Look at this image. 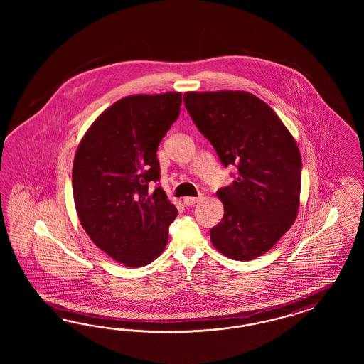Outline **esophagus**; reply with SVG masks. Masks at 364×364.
<instances>
[{"label": "esophagus", "instance_id": "1", "mask_svg": "<svg viewBox=\"0 0 364 364\" xmlns=\"http://www.w3.org/2000/svg\"><path fill=\"white\" fill-rule=\"evenodd\" d=\"M198 198H184V204L188 205V207H191V205H193V204H196L198 201Z\"/></svg>", "mask_w": 364, "mask_h": 364}]
</instances>
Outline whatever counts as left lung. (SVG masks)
I'll list each match as a JSON object with an SVG mask.
<instances>
[{
	"label": "left lung",
	"mask_w": 364,
	"mask_h": 364,
	"mask_svg": "<svg viewBox=\"0 0 364 364\" xmlns=\"http://www.w3.org/2000/svg\"><path fill=\"white\" fill-rule=\"evenodd\" d=\"M184 105L233 183L218 191L224 204L210 242L233 260L271 250L296 219L301 157L284 124L264 101L247 92H187Z\"/></svg>",
	"instance_id": "obj_1"
}]
</instances>
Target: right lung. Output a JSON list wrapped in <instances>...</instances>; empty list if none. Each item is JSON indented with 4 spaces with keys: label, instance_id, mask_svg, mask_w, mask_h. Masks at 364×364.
Returning <instances> with one entry per match:
<instances>
[{
    "label": "right lung",
    "instance_id": "right-lung-1",
    "mask_svg": "<svg viewBox=\"0 0 364 364\" xmlns=\"http://www.w3.org/2000/svg\"><path fill=\"white\" fill-rule=\"evenodd\" d=\"M180 105L178 92L124 97L100 114L78 145L72 171L78 219L100 250L127 267L154 262L177 216L157 184L156 152Z\"/></svg>",
    "mask_w": 364,
    "mask_h": 364
}]
</instances>
